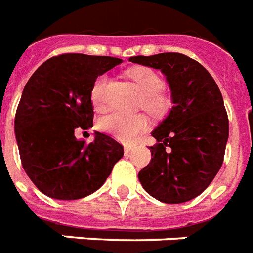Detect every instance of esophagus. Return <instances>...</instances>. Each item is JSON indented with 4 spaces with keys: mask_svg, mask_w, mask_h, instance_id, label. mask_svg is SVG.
Instances as JSON below:
<instances>
[{
    "mask_svg": "<svg viewBox=\"0 0 253 253\" xmlns=\"http://www.w3.org/2000/svg\"><path fill=\"white\" fill-rule=\"evenodd\" d=\"M131 151H132L131 146H125V154L128 155V154H130V153H131Z\"/></svg>",
    "mask_w": 253,
    "mask_h": 253,
    "instance_id": "1",
    "label": "esophagus"
}]
</instances>
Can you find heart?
Masks as SVG:
<instances>
[{
	"label": "heart",
	"instance_id": "1",
	"mask_svg": "<svg viewBox=\"0 0 253 253\" xmlns=\"http://www.w3.org/2000/svg\"><path fill=\"white\" fill-rule=\"evenodd\" d=\"M130 78L142 93V108L153 117H161L169 108L170 100L168 95L162 91L164 82L154 69L147 67H138L131 69ZM107 83V76L102 75L93 83L91 91V99L93 106L100 108L104 102V87ZM100 130L107 132L114 138L122 142L135 141L136 136L142 134L147 128V119L142 114H123V112L111 111L103 115L99 119Z\"/></svg>",
	"mask_w": 253,
	"mask_h": 253
}]
</instances>
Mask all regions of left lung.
Returning <instances> with one entry per match:
<instances>
[{
  "mask_svg": "<svg viewBox=\"0 0 253 253\" xmlns=\"http://www.w3.org/2000/svg\"><path fill=\"white\" fill-rule=\"evenodd\" d=\"M128 60L160 69L173 102L168 117L151 132L157 143L150 147V164L138 178L162 203H186L209 186L224 161L229 123L221 92L207 69L182 53Z\"/></svg>",
  "mask_w": 253,
  "mask_h": 253,
  "instance_id": "1",
  "label": "left lung"
}]
</instances>
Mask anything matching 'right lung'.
I'll list each match as a JSON object with an SVG mask.
<instances>
[{"instance_id": "1", "label": "right lung", "mask_w": 253, "mask_h": 253, "mask_svg": "<svg viewBox=\"0 0 253 253\" xmlns=\"http://www.w3.org/2000/svg\"><path fill=\"white\" fill-rule=\"evenodd\" d=\"M122 60L67 53L46 60L28 80L14 119L22 168L48 197L78 200L93 193L123 157V146L95 132L91 143L76 130L92 127L91 91L98 76Z\"/></svg>"}]
</instances>
